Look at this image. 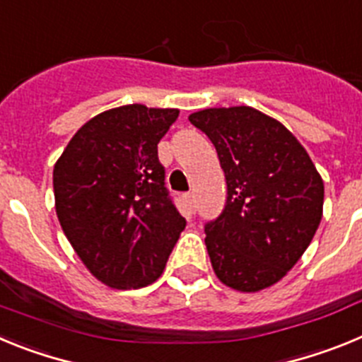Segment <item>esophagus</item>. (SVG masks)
I'll list each match as a JSON object with an SVG mask.
<instances>
[{"label":"esophagus","mask_w":362,"mask_h":362,"mask_svg":"<svg viewBox=\"0 0 362 362\" xmlns=\"http://www.w3.org/2000/svg\"><path fill=\"white\" fill-rule=\"evenodd\" d=\"M185 203H187V206L190 209V212H196V196L194 194H185Z\"/></svg>","instance_id":"1"}]
</instances>
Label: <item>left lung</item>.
<instances>
[{
    "instance_id": "1",
    "label": "left lung",
    "mask_w": 362,
    "mask_h": 362,
    "mask_svg": "<svg viewBox=\"0 0 362 362\" xmlns=\"http://www.w3.org/2000/svg\"><path fill=\"white\" fill-rule=\"evenodd\" d=\"M188 119L214 143L226 179L225 209L204 225L214 272L239 292L268 288L315 235L321 175L296 136L255 108H204Z\"/></svg>"
}]
</instances>
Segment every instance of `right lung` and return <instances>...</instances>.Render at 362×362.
Listing matches in <instances>:
<instances>
[{"mask_svg": "<svg viewBox=\"0 0 362 362\" xmlns=\"http://www.w3.org/2000/svg\"><path fill=\"white\" fill-rule=\"evenodd\" d=\"M177 116V108L137 103L101 112L54 165L63 232L92 276L112 288L153 283L187 226L158 158V143Z\"/></svg>", "mask_w": 362, "mask_h": 362, "instance_id": "add662e5", "label": "right lung"}]
</instances>
